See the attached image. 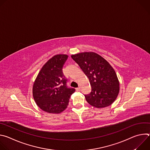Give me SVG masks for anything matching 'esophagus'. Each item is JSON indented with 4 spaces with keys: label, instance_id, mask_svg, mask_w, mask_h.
<instances>
[{
    "label": "esophagus",
    "instance_id": "1",
    "mask_svg": "<svg viewBox=\"0 0 150 150\" xmlns=\"http://www.w3.org/2000/svg\"><path fill=\"white\" fill-rule=\"evenodd\" d=\"M76 91H80V87L76 88Z\"/></svg>",
    "mask_w": 150,
    "mask_h": 150
}]
</instances>
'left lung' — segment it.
Segmentation results:
<instances>
[{"instance_id": "left-lung-1", "label": "left lung", "mask_w": 150, "mask_h": 150, "mask_svg": "<svg viewBox=\"0 0 150 150\" xmlns=\"http://www.w3.org/2000/svg\"><path fill=\"white\" fill-rule=\"evenodd\" d=\"M90 82L91 91L85 95L87 101L97 108L111 105L119 92V82L110 63L94 52H83L71 56Z\"/></svg>"}]
</instances>
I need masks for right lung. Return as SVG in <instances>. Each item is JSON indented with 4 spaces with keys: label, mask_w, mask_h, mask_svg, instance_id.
Instances as JSON below:
<instances>
[{
    "label": "right lung",
    "mask_w": 150,
    "mask_h": 150,
    "mask_svg": "<svg viewBox=\"0 0 150 150\" xmlns=\"http://www.w3.org/2000/svg\"><path fill=\"white\" fill-rule=\"evenodd\" d=\"M68 57V55L62 54L52 57L42 67L34 82V101L46 112L58 114L65 110L75 91L67 87V79L62 72Z\"/></svg>",
    "instance_id": "right-lung-1"
}]
</instances>
